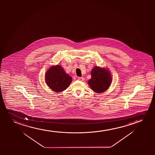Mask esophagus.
Listing matches in <instances>:
<instances>
[{"instance_id":"esophagus-1","label":"esophagus","mask_w":155,"mask_h":155,"mask_svg":"<svg viewBox=\"0 0 155 155\" xmlns=\"http://www.w3.org/2000/svg\"><path fill=\"white\" fill-rule=\"evenodd\" d=\"M78 80L82 81H84L85 80V78H84V77H78Z\"/></svg>"}]
</instances>
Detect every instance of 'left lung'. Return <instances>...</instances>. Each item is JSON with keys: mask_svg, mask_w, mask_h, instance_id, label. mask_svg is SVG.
I'll return each instance as SVG.
<instances>
[{"mask_svg": "<svg viewBox=\"0 0 155 155\" xmlns=\"http://www.w3.org/2000/svg\"><path fill=\"white\" fill-rule=\"evenodd\" d=\"M91 76L88 84L91 89L97 93H101L108 89L112 81L110 71L97 66L91 70Z\"/></svg>", "mask_w": 155, "mask_h": 155, "instance_id": "obj_1", "label": "left lung"}]
</instances>
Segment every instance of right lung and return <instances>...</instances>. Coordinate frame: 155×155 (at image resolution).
<instances>
[{
    "label": "right lung",
    "mask_w": 155,
    "mask_h": 155,
    "mask_svg": "<svg viewBox=\"0 0 155 155\" xmlns=\"http://www.w3.org/2000/svg\"><path fill=\"white\" fill-rule=\"evenodd\" d=\"M45 80L52 91L58 93L67 88L72 81L71 77L60 65L51 67L45 74Z\"/></svg>",
    "instance_id": "1"
}]
</instances>
